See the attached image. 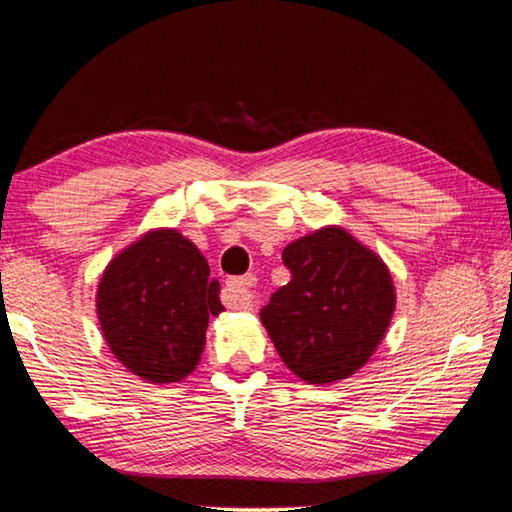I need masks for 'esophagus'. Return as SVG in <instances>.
<instances>
[{"label":"esophagus","mask_w":512,"mask_h":512,"mask_svg":"<svg viewBox=\"0 0 512 512\" xmlns=\"http://www.w3.org/2000/svg\"><path fill=\"white\" fill-rule=\"evenodd\" d=\"M257 284L255 275H244V277H235L228 279L226 284V304L230 308H242V310H253V286Z\"/></svg>","instance_id":"obj_1"}]
</instances>
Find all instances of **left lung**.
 Segmentation results:
<instances>
[{"instance_id":"1","label":"left lung","mask_w":512,"mask_h":512,"mask_svg":"<svg viewBox=\"0 0 512 512\" xmlns=\"http://www.w3.org/2000/svg\"><path fill=\"white\" fill-rule=\"evenodd\" d=\"M290 282L262 308L279 357L306 384L355 375L386 337L397 293L384 259L342 226H322L282 253Z\"/></svg>"}]
</instances>
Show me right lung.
I'll use <instances>...</instances> for the list:
<instances>
[{
  "label": "right lung",
  "instance_id": "right-lung-1",
  "mask_svg": "<svg viewBox=\"0 0 512 512\" xmlns=\"http://www.w3.org/2000/svg\"><path fill=\"white\" fill-rule=\"evenodd\" d=\"M217 279L177 228H150L110 259L95 308L117 362L148 384H177L204 353L208 317L224 310Z\"/></svg>",
  "mask_w": 512,
  "mask_h": 512
}]
</instances>
